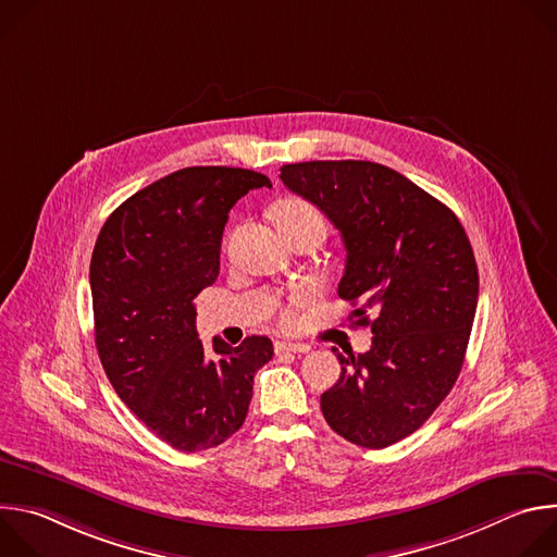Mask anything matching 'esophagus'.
<instances>
[{"mask_svg": "<svg viewBox=\"0 0 557 557\" xmlns=\"http://www.w3.org/2000/svg\"><path fill=\"white\" fill-rule=\"evenodd\" d=\"M310 346L299 344V342H277L275 352H308Z\"/></svg>", "mask_w": 557, "mask_h": 557, "instance_id": "esophagus-1", "label": "esophagus"}]
</instances>
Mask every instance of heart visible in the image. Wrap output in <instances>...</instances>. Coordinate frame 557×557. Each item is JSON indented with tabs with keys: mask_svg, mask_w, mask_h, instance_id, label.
I'll use <instances>...</instances> for the list:
<instances>
[{
	"mask_svg": "<svg viewBox=\"0 0 557 557\" xmlns=\"http://www.w3.org/2000/svg\"><path fill=\"white\" fill-rule=\"evenodd\" d=\"M273 215H275V222L280 228H293V226H299V224H322L324 226V220H322V213L317 211L308 200L304 198H282L275 207H273ZM306 301V290H299L290 297V304L284 306L280 310V322L282 326L290 329L297 324V306Z\"/></svg>",
	"mask_w": 557,
	"mask_h": 557,
	"instance_id": "b5f03b06",
	"label": "heart"
}]
</instances>
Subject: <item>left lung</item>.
<instances>
[{
    "instance_id": "obj_1",
    "label": "left lung",
    "mask_w": 557,
    "mask_h": 557,
    "mask_svg": "<svg viewBox=\"0 0 557 557\" xmlns=\"http://www.w3.org/2000/svg\"><path fill=\"white\" fill-rule=\"evenodd\" d=\"M280 172L339 228L337 293L374 335L363 355L333 348L342 374L322 394L324 419L355 445L387 447L417 432L460 374L479 304L469 237L451 209L385 165L310 161Z\"/></svg>"
}]
</instances>
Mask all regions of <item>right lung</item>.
<instances>
[{"mask_svg": "<svg viewBox=\"0 0 557 557\" xmlns=\"http://www.w3.org/2000/svg\"><path fill=\"white\" fill-rule=\"evenodd\" d=\"M264 174L185 168L129 196L103 224L90 262L95 342L121 401L181 451L224 443L243 428L269 337L202 348L196 295L220 271L231 207Z\"/></svg>", "mask_w": 557, "mask_h": 557, "instance_id": "right-lung-1", "label": "right lung"}]
</instances>
